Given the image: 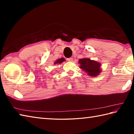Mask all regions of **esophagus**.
I'll list each match as a JSON object with an SVG mask.
<instances>
[{
  "label": "esophagus",
  "instance_id": "esophagus-1",
  "mask_svg": "<svg viewBox=\"0 0 134 134\" xmlns=\"http://www.w3.org/2000/svg\"><path fill=\"white\" fill-rule=\"evenodd\" d=\"M67 60V61H69V62H72L73 61L72 58H68Z\"/></svg>",
  "mask_w": 134,
  "mask_h": 134
}]
</instances>
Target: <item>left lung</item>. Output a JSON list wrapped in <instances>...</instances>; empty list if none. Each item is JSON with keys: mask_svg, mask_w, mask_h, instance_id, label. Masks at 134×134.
<instances>
[{"mask_svg": "<svg viewBox=\"0 0 134 134\" xmlns=\"http://www.w3.org/2000/svg\"><path fill=\"white\" fill-rule=\"evenodd\" d=\"M79 68L92 77H96L101 72V63L90 59L84 58L79 60Z\"/></svg>", "mask_w": 134, "mask_h": 134, "instance_id": "left-lung-1", "label": "left lung"}]
</instances>
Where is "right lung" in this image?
Instances as JSON below:
<instances>
[{
    "instance_id": "add662e5",
    "label": "right lung",
    "mask_w": 134,
    "mask_h": 134,
    "mask_svg": "<svg viewBox=\"0 0 134 134\" xmlns=\"http://www.w3.org/2000/svg\"><path fill=\"white\" fill-rule=\"evenodd\" d=\"M65 60V59L63 58H62L60 59H59L58 60H56L54 62V64H62L63 62H64Z\"/></svg>"
}]
</instances>
